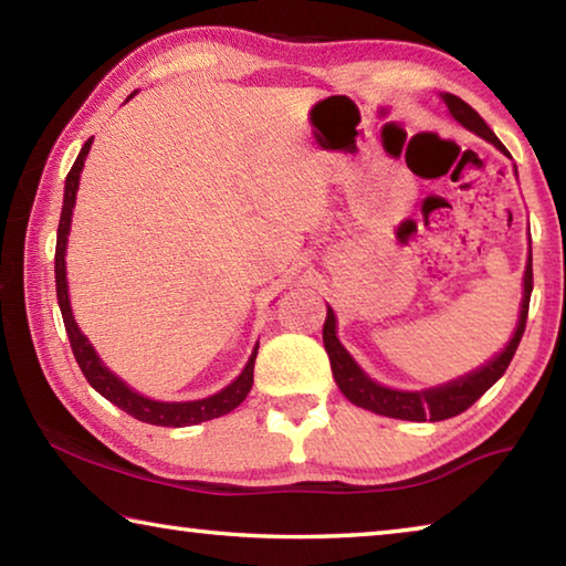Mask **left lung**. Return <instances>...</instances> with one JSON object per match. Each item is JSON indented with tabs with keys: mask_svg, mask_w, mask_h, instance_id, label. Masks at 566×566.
I'll list each match as a JSON object with an SVG mask.
<instances>
[{
	"mask_svg": "<svg viewBox=\"0 0 566 566\" xmlns=\"http://www.w3.org/2000/svg\"><path fill=\"white\" fill-rule=\"evenodd\" d=\"M442 99L457 122H462L467 129H472L474 134H479V137L492 142L496 149L506 151L502 142L496 139V134L486 127V122L479 117V114L469 107L464 99H459L457 94H449V92L442 94ZM532 284L534 282H532V254H530V262H526V272H524V300H522L520 324H516V332H514L512 342L506 344V349L500 354V357L486 364V367L476 369L474 375H467L457 381H449V385H444V387L427 389V391H397V389H387V387L377 385V381H371L357 367V361L349 357V352L339 344L337 319H334V312L327 310V322H324L322 337H324V349H327V354H329L334 381H337L342 395L347 397L352 405L369 409V411H377V415H385L391 419L442 421V419L462 415V411L472 407L474 401L504 375L506 367H510V361L514 357L516 347H520L522 334L526 327V312H530Z\"/></svg>",
	"mask_w": 566,
	"mask_h": 566,
	"instance_id": "obj_1",
	"label": "left lung"
}]
</instances>
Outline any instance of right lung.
Here are the masks:
<instances>
[{"instance_id": "add662e5", "label": "right lung", "mask_w": 566, "mask_h": 566, "mask_svg": "<svg viewBox=\"0 0 566 566\" xmlns=\"http://www.w3.org/2000/svg\"><path fill=\"white\" fill-rule=\"evenodd\" d=\"M92 139L84 142V147L76 157L74 167L70 169L64 181V205H62V217H60V229H56V252H54V280H56V300H60V310H62V319H64V329L66 337H70L74 359L80 364L82 375L87 377L90 385L99 391L104 399H109L112 405H117L122 411H127L134 419L147 421V424H157V427H189V424H199V421L214 419L229 415L234 407H239L249 395V389L254 385V359H256V347L252 357H249L247 367L242 375H239L232 385L227 389L219 391L214 397L199 399V401H155L137 395L132 391L119 377H114L112 371L104 367L99 361L97 352L92 349V344L87 337L76 327V322L72 317V306H70V294H66V270H64V252H66V234H70V224H72V209H74V199H76V189H80V171L84 167V159L90 155Z\"/></svg>"}]
</instances>
